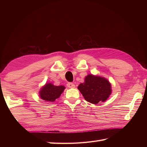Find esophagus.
<instances>
[{
    "label": "esophagus",
    "instance_id": "34e87169",
    "mask_svg": "<svg viewBox=\"0 0 147 147\" xmlns=\"http://www.w3.org/2000/svg\"><path fill=\"white\" fill-rule=\"evenodd\" d=\"M67 86L68 87V88H74V87H75V85H74V84L73 83H68L67 84Z\"/></svg>",
    "mask_w": 147,
    "mask_h": 147
}]
</instances>
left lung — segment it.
<instances>
[{"instance_id":"1","label":"left lung","mask_w":147,"mask_h":147,"mask_svg":"<svg viewBox=\"0 0 147 147\" xmlns=\"http://www.w3.org/2000/svg\"><path fill=\"white\" fill-rule=\"evenodd\" d=\"M78 88L87 102L93 104L105 102L112 93L111 85L103 77L88 74L85 82L81 83Z\"/></svg>"}]
</instances>
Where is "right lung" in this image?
I'll use <instances>...</instances> for the list:
<instances>
[{
    "label": "right lung",
    "mask_w": 147,
    "mask_h": 147,
    "mask_svg": "<svg viewBox=\"0 0 147 147\" xmlns=\"http://www.w3.org/2000/svg\"><path fill=\"white\" fill-rule=\"evenodd\" d=\"M64 89L65 87L62 85L54 86L52 83H47L40 90V97L46 102H53L60 96Z\"/></svg>",
    "instance_id": "add662e5"
}]
</instances>
